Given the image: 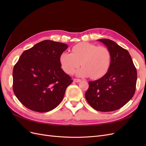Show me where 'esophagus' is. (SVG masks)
<instances>
[{
	"label": "esophagus",
	"instance_id": "34e87169",
	"mask_svg": "<svg viewBox=\"0 0 146 146\" xmlns=\"http://www.w3.org/2000/svg\"><path fill=\"white\" fill-rule=\"evenodd\" d=\"M80 81H81L80 79H77V78H74V82L78 83V82H80Z\"/></svg>",
	"mask_w": 146,
	"mask_h": 146
}]
</instances>
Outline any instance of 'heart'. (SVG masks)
Returning <instances> with one entry per match:
<instances>
[{"label":"heart","mask_w":146,"mask_h":146,"mask_svg":"<svg viewBox=\"0 0 146 146\" xmlns=\"http://www.w3.org/2000/svg\"><path fill=\"white\" fill-rule=\"evenodd\" d=\"M60 62L64 71L71 74L80 64L77 76L98 79L107 73L111 63V54L107 47L83 42L72 48V53L64 52Z\"/></svg>","instance_id":"1"}]
</instances>
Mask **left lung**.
I'll use <instances>...</instances> for the list:
<instances>
[{"instance_id": "left-lung-1", "label": "left lung", "mask_w": 146, "mask_h": 146, "mask_svg": "<svg viewBox=\"0 0 146 146\" xmlns=\"http://www.w3.org/2000/svg\"><path fill=\"white\" fill-rule=\"evenodd\" d=\"M111 52V63L107 73L95 81L89 82L85 98L98 111H115L124 106L135 94L136 69L125 48L108 39H100Z\"/></svg>"}]
</instances>
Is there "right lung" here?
I'll list each match as a JSON object with an SVG mask.
<instances>
[{"label":"right lung","mask_w":146,"mask_h":146,"mask_svg":"<svg viewBox=\"0 0 146 146\" xmlns=\"http://www.w3.org/2000/svg\"><path fill=\"white\" fill-rule=\"evenodd\" d=\"M68 47L62 42L44 40L22 54L13 68V89L25 107L47 112L62 101L72 82L60 62V55Z\"/></svg>","instance_id":"obj_1"}]
</instances>
